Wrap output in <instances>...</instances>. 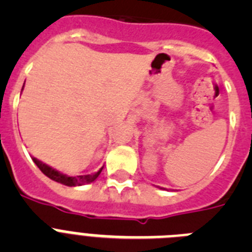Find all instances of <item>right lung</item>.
<instances>
[{
  "label": "right lung",
  "instance_id": "add662e5",
  "mask_svg": "<svg viewBox=\"0 0 252 252\" xmlns=\"http://www.w3.org/2000/svg\"><path fill=\"white\" fill-rule=\"evenodd\" d=\"M32 160H34V162L37 165V168L43 171L46 177L50 178V179L54 180V182H58V183H62V184H64V186H68V187H79V186H84V184L92 183V182H94V180L98 178V175L101 174L102 169H103V168H101L98 171L93 173V174L77 175V177H68V175H65V174H63V173L58 171L57 169L51 168V166L44 164L43 161L37 160L36 158H32Z\"/></svg>",
  "mask_w": 252,
  "mask_h": 252
}]
</instances>
